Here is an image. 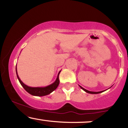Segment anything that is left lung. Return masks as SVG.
I'll return each instance as SVG.
<instances>
[{
    "instance_id": "8db88e82",
    "label": "left lung",
    "mask_w": 128,
    "mask_h": 128,
    "mask_svg": "<svg viewBox=\"0 0 128 128\" xmlns=\"http://www.w3.org/2000/svg\"><path fill=\"white\" fill-rule=\"evenodd\" d=\"M80 87L81 88V89H82L84 91H85V92H88V93H90V94H99V93H101V92H104V91H101V92H90V91L87 90L84 88L83 87H82L81 86H80Z\"/></svg>"
}]
</instances>
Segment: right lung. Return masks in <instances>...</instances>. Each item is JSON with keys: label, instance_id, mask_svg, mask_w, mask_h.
Instances as JSON below:
<instances>
[{"label": "right lung", "instance_id": "right-lung-1", "mask_svg": "<svg viewBox=\"0 0 128 128\" xmlns=\"http://www.w3.org/2000/svg\"><path fill=\"white\" fill-rule=\"evenodd\" d=\"M16 70L17 78H18L20 84H21L22 86L24 88V89L25 90L26 92H29V94H30L32 96H44L49 94L50 93H51V92H54L55 90H56V88L58 87V85H59L60 84L59 74L60 72H61V71H60L59 73H58V76H57L56 79L55 81L54 82V83H52V84L46 86H43V87H31V86H26V84H24L20 80V79L19 78V76L18 75V73H17V66H16Z\"/></svg>", "mask_w": 128, "mask_h": 128}]
</instances>
